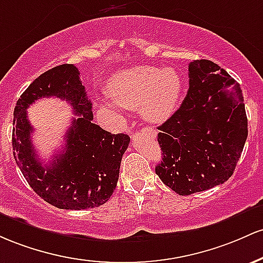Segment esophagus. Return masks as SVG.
<instances>
[{
    "mask_svg": "<svg viewBox=\"0 0 263 263\" xmlns=\"http://www.w3.org/2000/svg\"><path fill=\"white\" fill-rule=\"evenodd\" d=\"M152 132H153V130H152ZM154 133H155V132H154Z\"/></svg>",
    "mask_w": 263,
    "mask_h": 263,
    "instance_id": "esophagus-1",
    "label": "esophagus"
}]
</instances>
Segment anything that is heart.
Returning a JSON list of instances; mask_svg holds the SVG:
<instances>
[{
  "instance_id": "b5f03b06",
  "label": "heart",
  "mask_w": 263,
  "mask_h": 263,
  "mask_svg": "<svg viewBox=\"0 0 263 263\" xmlns=\"http://www.w3.org/2000/svg\"><path fill=\"white\" fill-rule=\"evenodd\" d=\"M181 78L171 68L159 69L137 66L119 70L109 81V94L114 103H107L109 110L119 107H140L147 122L160 123L175 110L181 94Z\"/></svg>"
}]
</instances>
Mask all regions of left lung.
Instances as JSON below:
<instances>
[{
    "mask_svg": "<svg viewBox=\"0 0 263 263\" xmlns=\"http://www.w3.org/2000/svg\"><path fill=\"white\" fill-rule=\"evenodd\" d=\"M189 90L158 129L163 160L155 173L179 195L223 184L246 143L247 117L240 84L208 60L189 64Z\"/></svg>",
    "mask_w": 263,
    "mask_h": 263,
    "instance_id": "obj_1",
    "label": "left lung"
}]
</instances>
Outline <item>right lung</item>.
Here are the masks:
<instances>
[{
    "mask_svg": "<svg viewBox=\"0 0 263 263\" xmlns=\"http://www.w3.org/2000/svg\"><path fill=\"white\" fill-rule=\"evenodd\" d=\"M57 96L69 102L78 118L66 133L64 150L48 165L37 160L27 108L38 99ZM126 134H111L93 123L92 103L78 68L61 64L34 79L17 100L13 113L14 160L29 186L44 201L64 210L98 208L109 200L129 145Z\"/></svg>",
    "mask_w": 263,
    "mask_h": 263,
    "instance_id": "obj_1",
    "label": "right lung"
}]
</instances>
